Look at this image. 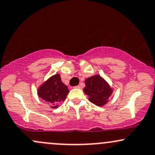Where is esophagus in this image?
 <instances>
[{
    "instance_id": "obj_1",
    "label": "esophagus",
    "mask_w": 155,
    "mask_h": 155,
    "mask_svg": "<svg viewBox=\"0 0 155 155\" xmlns=\"http://www.w3.org/2000/svg\"><path fill=\"white\" fill-rule=\"evenodd\" d=\"M75 88H77V89H81V86H79V85H78V86H75Z\"/></svg>"
}]
</instances>
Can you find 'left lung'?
<instances>
[{
	"label": "left lung",
	"instance_id": "1",
	"mask_svg": "<svg viewBox=\"0 0 155 155\" xmlns=\"http://www.w3.org/2000/svg\"><path fill=\"white\" fill-rule=\"evenodd\" d=\"M84 91L89 101L97 106H104L109 101L114 89L99 74H94L85 80Z\"/></svg>",
	"mask_w": 155,
	"mask_h": 155
}]
</instances>
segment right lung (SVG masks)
<instances>
[{"instance_id":"add662e5","label":"right lung","mask_w":155,"mask_h":155,"mask_svg":"<svg viewBox=\"0 0 155 155\" xmlns=\"http://www.w3.org/2000/svg\"><path fill=\"white\" fill-rule=\"evenodd\" d=\"M69 91L66 85L61 81L60 74H55L48 78L38 89V95L47 102L51 109H56L66 100Z\"/></svg>"}]
</instances>
